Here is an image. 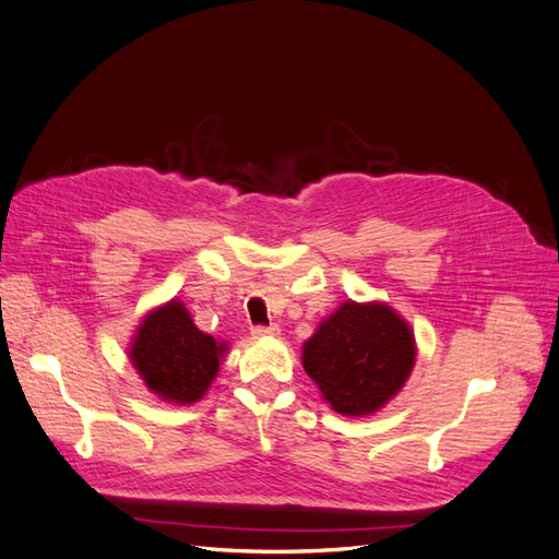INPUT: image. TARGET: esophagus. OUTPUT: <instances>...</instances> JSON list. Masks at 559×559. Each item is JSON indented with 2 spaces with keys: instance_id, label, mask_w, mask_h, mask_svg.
<instances>
[{
  "instance_id": "esophagus-1",
  "label": "esophagus",
  "mask_w": 559,
  "mask_h": 559,
  "mask_svg": "<svg viewBox=\"0 0 559 559\" xmlns=\"http://www.w3.org/2000/svg\"><path fill=\"white\" fill-rule=\"evenodd\" d=\"M281 335V328L274 325H254L252 328V337H276Z\"/></svg>"
}]
</instances>
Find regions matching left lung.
<instances>
[{"instance_id":"8db88e82","label":"left lung","mask_w":559,"mask_h":559,"mask_svg":"<svg viewBox=\"0 0 559 559\" xmlns=\"http://www.w3.org/2000/svg\"><path fill=\"white\" fill-rule=\"evenodd\" d=\"M416 364L411 325L382 302H345L302 347V366L340 416H370L404 388Z\"/></svg>"}]
</instances>
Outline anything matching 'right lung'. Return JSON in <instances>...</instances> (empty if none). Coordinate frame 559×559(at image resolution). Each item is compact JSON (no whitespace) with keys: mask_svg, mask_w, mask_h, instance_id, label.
Wrapping results in <instances>:
<instances>
[{"mask_svg":"<svg viewBox=\"0 0 559 559\" xmlns=\"http://www.w3.org/2000/svg\"><path fill=\"white\" fill-rule=\"evenodd\" d=\"M224 342L198 331L177 299L153 309L136 328L130 359L146 388L171 404L203 399L219 373Z\"/></svg>","mask_w":559,"mask_h":559,"instance_id":"1","label":"right lung"}]
</instances>
